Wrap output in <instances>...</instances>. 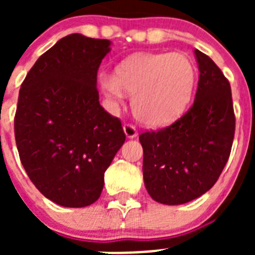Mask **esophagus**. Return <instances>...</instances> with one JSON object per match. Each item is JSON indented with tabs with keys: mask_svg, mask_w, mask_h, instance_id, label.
I'll list each match as a JSON object with an SVG mask.
<instances>
[{
	"mask_svg": "<svg viewBox=\"0 0 255 255\" xmlns=\"http://www.w3.org/2000/svg\"><path fill=\"white\" fill-rule=\"evenodd\" d=\"M124 131H125L126 136H128V138H130V139L135 138V136L138 135L136 128H135L134 125H131V124H125V125H124Z\"/></svg>",
	"mask_w": 255,
	"mask_h": 255,
	"instance_id": "34e87169",
	"label": "esophagus"
}]
</instances>
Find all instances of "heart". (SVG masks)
Instances as JSON below:
<instances>
[{"mask_svg": "<svg viewBox=\"0 0 255 255\" xmlns=\"http://www.w3.org/2000/svg\"><path fill=\"white\" fill-rule=\"evenodd\" d=\"M194 64L179 53H143L123 61L114 76H103L102 87L112 98L123 91L131 97L134 116L145 125L161 126L175 120L194 89Z\"/></svg>", "mask_w": 255, "mask_h": 255, "instance_id": "1", "label": "heart"}]
</instances>
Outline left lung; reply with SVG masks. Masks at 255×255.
I'll use <instances>...</instances> for the list:
<instances>
[{
  "label": "left lung",
  "instance_id": "obj_1",
  "mask_svg": "<svg viewBox=\"0 0 255 255\" xmlns=\"http://www.w3.org/2000/svg\"><path fill=\"white\" fill-rule=\"evenodd\" d=\"M194 52L199 66L194 103L170 126L139 135L145 188L168 206L188 203L215 185L235 135L229 80L212 58Z\"/></svg>",
  "mask_w": 255,
  "mask_h": 255
}]
</instances>
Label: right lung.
Returning a JSON list of instances; mask_svg holds the SVG:
<instances>
[{"label":"right lung","instance_id":"right-lung-1","mask_svg":"<svg viewBox=\"0 0 255 255\" xmlns=\"http://www.w3.org/2000/svg\"><path fill=\"white\" fill-rule=\"evenodd\" d=\"M108 39L70 34L26 74L15 114L20 161L35 188L62 207L94 203L105 172L125 141L121 121L105 111L97 73Z\"/></svg>","mask_w":255,"mask_h":255}]
</instances>
